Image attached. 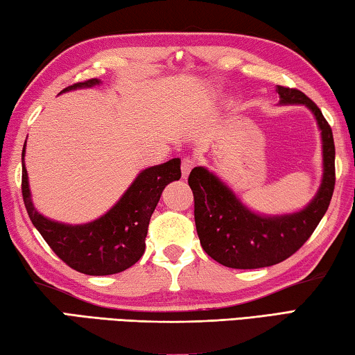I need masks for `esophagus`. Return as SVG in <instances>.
<instances>
[{
	"label": "esophagus",
	"mask_w": 355,
	"mask_h": 355,
	"mask_svg": "<svg viewBox=\"0 0 355 355\" xmlns=\"http://www.w3.org/2000/svg\"><path fill=\"white\" fill-rule=\"evenodd\" d=\"M192 167H194V163H192L191 159H183V161H182V175H183L184 180L188 178L189 172L192 171Z\"/></svg>",
	"instance_id": "esophagus-1"
}]
</instances>
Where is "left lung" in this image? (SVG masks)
Listing matches in <instances>:
<instances>
[{
    "label": "left lung",
    "instance_id": "obj_1",
    "mask_svg": "<svg viewBox=\"0 0 355 355\" xmlns=\"http://www.w3.org/2000/svg\"><path fill=\"white\" fill-rule=\"evenodd\" d=\"M279 105L305 106L313 114L321 135L322 177L316 194L302 209L263 214L249 208L224 180L207 167L191 171L197 235L207 254L227 268L257 269L291 257L326 214L335 188V146L329 123L313 101L297 89L275 87Z\"/></svg>",
    "mask_w": 355,
    "mask_h": 355
}]
</instances>
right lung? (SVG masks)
<instances>
[{
    "mask_svg": "<svg viewBox=\"0 0 355 355\" xmlns=\"http://www.w3.org/2000/svg\"><path fill=\"white\" fill-rule=\"evenodd\" d=\"M98 78L76 83L59 94L100 86ZM26 141L21 153V192L29 219L53 252L75 271L87 275L122 272L146 250L147 228L164 188L182 177V159L147 167L137 173L122 197L100 218L86 224H65L40 214L34 207L25 166Z\"/></svg>",
    "mask_w": 355,
    "mask_h": 355,
    "instance_id": "add662e5",
    "label": "right lung"
}]
</instances>
